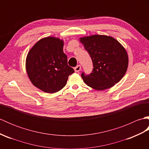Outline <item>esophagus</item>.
Returning a JSON list of instances; mask_svg holds the SVG:
<instances>
[{
	"instance_id": "esophagus-1",
	"label": "esophagus",
	"mask_w": 149,
	"mask_h": 149,
	"mask_svg": "<svg viewBox=\"0 0 149 149\" xmlns=\"http://www.w3.org/2000/svg\"><path fill=\"white\" fill-rule=\"evenodd\" d=\"M81 70V66L80 65H77L74 68V70L75 72H79Z\"/></svg>"
}]
</instances>
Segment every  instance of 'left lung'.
<instances>
[{
	"label": "left lung",
	"mask_w": 149,
	"mask_h": 149,
	"mask_svg": "<svg viewBox=\"0 0 149 149\" xmlns=\"http://www.w3.org/2000/svg\"><path fill=\"white\" fill-rule=\"evenodd\" d=\"M80 42L89 53L93 70L81 77L88 86L97 90L111 88L122 79L127 71L128 55L125 49L111 36L92 35L81 38Z\"/></svg>",
	"instance_id": "left-lung-1"
}]
</instances>
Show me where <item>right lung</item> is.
<instances>
[{
    "mask_svg": "<svg viewBox=\"0 0 149 149\" xmlns=\"http://www.w3.org/2000/svg\"><path fill=\"white\" fill-rule=\"evenodd\" d=\"M63 41L47 37L39 40L28 52L26 70L31 83L44 92L54 93L64 87L74 70L68 65Z\"/></svg>",
    "mask_w": 149,
    "mask_h": 149,
    "instance_id": "1",
    "label": "right lung"
}]
</instances>
